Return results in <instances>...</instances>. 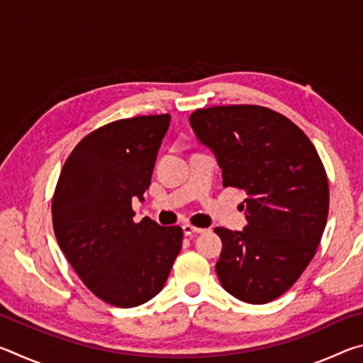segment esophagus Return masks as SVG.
I'll use <instances>...</instances> for the list:
<instances>
[{"mask_svg":"<svg viewBox=\"0 0 363 363\" xmlns=\"http://www.w3.org/2000/svg\"><path fill=\"white\" fill-rule=\"evenodd\" d=\"M182 230H184V233H186V235H195V233L205 232L203 229H200V227H195L192 224H184L182 225Z\"/></svg>","mask_w":363,"mask_h":363,"instance_id":"obj_1","label":"esophagus"}]
</instances>
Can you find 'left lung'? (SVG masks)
<instances>
[{"label": "left lung", "instance_id": "8db88e82", "mask_svg": "<svg viewBox=\"0 0 363 363\" xmlns=\"http://www.w3.org/2000/svg\"><path fill=\"white\" fill-rule=\"evenodd\" d=\"M189 121L216 157L223 186L247 192L245 229H214L223 240L220 285L245 303H270L290 290L320 243L330 205L322 160L293 121L267 107L199 108Z\"/></svg>", "mask_w": 363, "mask_h": 363}]
</instances>
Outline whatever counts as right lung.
Wrapping results in <instances>:
<instances>
[{"label": "right lung", "mask_w": 363, "mask_h": 363, "mask_svg": "<svg viewBox=\"0 0 363 363\" xmlns=\"http://www.w3.org/2000/svg\"><path fill=\"white\" fill-rule=\"evenodd\" d=\"M171 116L116 120L79 140L52 196L57 243L83 284L116 307H136L162 291L182 247L179 225L134 223Z\"/></svg>", "instance_id": "obj_1"}]
</instances>
